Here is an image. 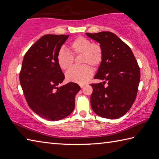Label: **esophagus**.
<instances>
[{
    "label": "esophagus",
    "instance_id": "34e87169",
    "mask_svg": "<svg viewBox=\"0 0 159 159\" xmlns=\"http://www.w3.org/2000/svg\"><path fill=\"white\" fill-rule=\"evenodd\" d=\"M80 87H81V88H83V87H85V85H84V84H80Z\"/></svg>",
    "mask_w": 159,
    "mask_h": 159
}]
</instances>
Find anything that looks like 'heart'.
I'll use <instances>...</instances> for the list:
<instances>
[{"instance_id":"obj_1","label":"heart","mask_w":159,"mask_h":159,"mask_svg":"<svg viewBox=\"0 0 159 159\" xmlns=\"http://www.w3.org/2000/svg\"><path fill=\"white\" fill-rule=\"evenodd\" d=\"M70 49L74 55H83L82 63L89 64L94 67L102 63L103 52L101 46L93 43L85 37H79L71 42ZM57 63L62 70H67L72 66L74 57L68 50L61 48L57 53ZM93 75V69L89 65L73 67L66 74V79L70 82L83 84L86 83Z\"/></svg>"}]
</instances>
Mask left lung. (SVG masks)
Instances as JSON below:
<instances>
[{"label": "left lung", "mask_w": 159, "mask_h": 159, "mask_svg": "<svg viewBox=\"0 0 159 159\" xmlns=\"http://www.w3.org/2000/svg\"><path fill=\"white\" fill-rule=\"evenodd\" d=\"M85 35L100 43L103 59L94 79L102 83L92 84L91 106L98 116L117 119L126 114L136 98L140 69L130 47L114 33L102 31ZM106 82L107 86L103 85Z\"/></svg>", "instance_id": "1"}]
</instances>
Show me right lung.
I'll list each match as a JSON object with an SVG mask.
<instances>
[{
    "instance_id": "1",
    "label": "right lung",
    "mask_w": 159,
    "mask_h": 159,
    "mask_svg": "<svg viewBox=\"0 0 159 159\" xmlns=\"http://www.w3.org/2000/svg\"><path fill=\"white\" fill-rule=\"evenodd\" d=\"M69 35L42 36L24 57L20 82L29 107L48 121L67 117L75 107V96L80 89L76 83L60 86L65 76L57 56Z\"/></svg>"
}]
</instances>
